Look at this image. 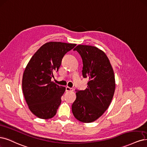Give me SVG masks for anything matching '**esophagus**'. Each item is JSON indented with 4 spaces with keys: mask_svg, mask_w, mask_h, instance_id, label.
I'll return each mask as SVG.
<instances>
[{
    "mask_svg": "<svg viewBox=\"0 0 147 147\" xmlns=\"http://www.w3.org/2000/svg\"><path fill=\"white\" fill-rule=\"evenodd\" d=\"M65 90H66V91H73L74 89L72 88H70L69 86H66V88H65Z\"/></svg>",
    "mask_w": 147,
    "mask_h": 147,
    "instance_id": "esophagus-1",
    "label": "esophagus"
}]
</instances>
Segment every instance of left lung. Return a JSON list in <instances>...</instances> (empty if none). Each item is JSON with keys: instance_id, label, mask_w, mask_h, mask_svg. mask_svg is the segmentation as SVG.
I'll use <instances>...</instances> for the list:
<instances>
[{"instance_id": "1", "label": "left lung", "mask_w": 147, "mask_h": 147, "mask_svg": "<svg viewBox=\"0 0 147 147\" xmlns=\"http://www.w3.org/2000/svg\"><path fill=\"white\" fill-rule=\"evenodd\" d=\"M74 50L82 58L83 77L89 80L88 88L76 92L72 113L80 122L90 123L103 115L113 100L115 88L114 70L105 53L97 47L78 45Z\"/></svg>"}]
</instances>
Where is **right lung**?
Instances as JSON below:
<instances>
[{"label": "right lung", "mask_w": 147, "mask_h": 147, "mask_svg": "<svg viewBox=\"0 0 147 147\" xmlns=\"http://www.w3.org/2000/svg\"><path fill=\"white\" fill-rule=\"evenodd\" d=\"M75 44L49 42L40 47L29 61L22 77V91L30 111L42 119L55 115L65 88L52 82L62 58Z\"/></svg>", "instance_id": "obj_1"}]
</instances>
